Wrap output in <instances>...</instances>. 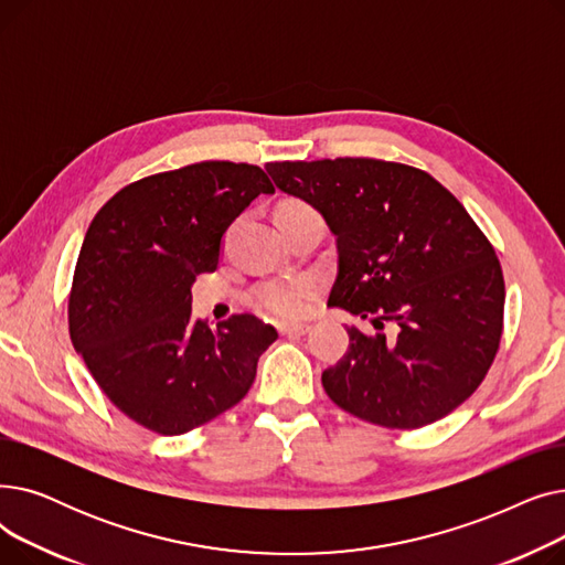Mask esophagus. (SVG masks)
<instances>
[{"label": "esophagus", "instance_id": "1", "mask_svg": "<svg viewBox=\"0 0 565 565\" xmlns=\"http://www.w3.org/2000/svg\"><path fill=\"white\" fill-rule=\"evenodd\" d=\"M309 324H281L279 328V334L281 337H305L309 334Z\"/></svg>", "mask_w": 565, "mask_h": 565}]
</instances>
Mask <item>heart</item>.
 Instances as JSON below:
<instances>
[{
  "mask_svg": "<svg viewBox=\"0 0 565 565\" xmlns=\"http://www.w3.org/2000/svg\"><path fill=\"white\" fill-rule=\"evenodd\" d=\"M281 207H305V203H284ZM318 290L311 275H286L267 279L256 286L254 302L260 311L277 318H300Z\"/></svg>",
  "mask_w": 565,
  "mask_h": 565,
  "instance_id": "heart-1",
  "label": "heart"
}]
</instances>
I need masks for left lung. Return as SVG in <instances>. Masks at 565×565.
Segmentation results:
<instances>
[{"label":"left lung","mask_w":565,"mask_h":565,"mask_svg":"<svg viewBox=\"0 0 565 565\" xmlns=\"http://www.w3.org/2000/svg\"><path fill=\"white\" fill-rule=\"evenodd\" d=\"M265 169L337 235L328 305L375 328H348V352L322 371L324 392L384 428L447 417L479 390L503 330L507 288L483 231L447 188L409 164L337 158Z\"/></svg>","instance_id":"left-lung-1"}]
</instances>
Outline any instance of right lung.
Segmentation results:
<instances>
[{"label":"right lung","mask_w":565,"mask_h":565,"mask_svg":"<svg viewBox=\"0 0 565 565\" xmlns=\"http://www.w3.org/2000/svg\"><path fill=\"white\" fill-rule=\"evenodd\" d=\"M256 164L207 160L118 190L88 226L68 298L75 350L103 394L158 435H183L241 403L277 330L237 313L192 318L196 275L217 270L222 235L258 194Z\"/></svg>","instance_id":"1"}]
</instances>
